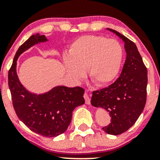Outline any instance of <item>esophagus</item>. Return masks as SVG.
<instances>
[{
	"instance_id": "1",
	"label": "esophagus",
	"mask_w": 160,
	"mask_h": 160,
	"mask_svg": "<svg viewBox=\"0 0 160 160\" xmlns=\"http://www.w3.org/2000/svg\"><path fill=\"white\" fill-rule=\"evenodd\" d=\"M83 97H84V98H85L86 104H90V98H89V95H88L87 93H86V92L84 93Z\"/></svg>"
}]
</instances>
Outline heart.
<instances>
[{"instance_id": "b5f03b06", "label": "heart", "mask_w": 160, "mask_h": 160, "mask_svg": "<svg viewBox=\"0 0 160 160\" xmlns=\"http://www.w3.org/2000/svg\"><path fill=\"white\" fill-rule=\"evenodd\" d=\"M123 50L117 40L102 36L85 35L71 43L68 56L64 58L68 76L78 82L88 69L89 78L102 86L113 81L120 71Z\"/></svg>"}]
</instances>
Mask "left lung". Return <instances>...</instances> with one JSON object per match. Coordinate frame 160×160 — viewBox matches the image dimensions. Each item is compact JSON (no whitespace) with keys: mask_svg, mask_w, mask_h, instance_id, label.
Returning <instances> with one entry per match:
<instances>
[{"mask_svg":"<svg viewBox=\"0 0 160 160\" xmlns=\"http://www.w3.org/2000/svg\"><path fill=\"white\" fill-rule=\"evenodd\" d=\"M107 29L123 41L126 59L120 78L108 87L93 92L91 104L109 113L111 122L102 129L109 135H117L132 127L144 110L148 71L136 45L119 32Z\"/></svg>","mask_w":160,"mask_h":160,"instance_id":"8db88e82","label":"left lung"}]
</instances>
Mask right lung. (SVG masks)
Returning a JSON list of instances; mask_svg holds the SVG:
<instances>
[{
    "mask_svg": "<svg viewBox=\"0 0 160 160\" xmlns=\"http://www.w3.org/2000/svg\"><path fill=\"white\" fill-rule=\"evenodd\" d=\"M49 41L44 34L32 35L20 46L8 74L9 88L18 117L32 132L47 138L56 137L67 130L74 108L85 103L84 89L56 86L46 92L28 91L16 72L19 57L33 46Z\"/></svg>",
    "mask_w": 160,
    "mask_h": 160,
    "instance_id": "add662e5",
    "label": "right lung"
}]
</instances>
